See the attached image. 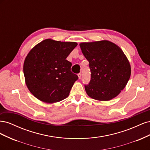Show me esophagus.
Segmentation results:
<instances>
[{
	"mask_svg": "<svg viewBox=\"0 0 150 150\" xmlns=\"http://www.w3.org/2000/svg\"><path fill=\"white\" fill-rule=\"evenodd\" d=\"M78 76L79 79H81V73H79V74H78Z\"/></svg>",
	"mask_w": 150,
	"mask_h": 150,
	"instance_id": "obj_1",
	"label": "esophagus"
}]
</instances>
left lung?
Here are the masks:
<instances>
[{"label": "left lung", "instance_id": "1", "mask_svg": "<svg viewBox=\"0 0 150 150\" xmlns=\"http://www.w3.org/2000/svg\"><path fill=\"white\" fill-rule=\"evenodd\" d=\"M89 61L91 80L84 88L88 96L98 101H109L118 95L128 83L131 66L121 49L109 40L79 44Z\"/></svg>", "mask_w": 150, "mask_h": 150}]
</instances>
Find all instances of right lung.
<instances>
[{
    "label": "right lung",
    "mask_w": 150,
    "mask_h": 150,
    "mask_svg": "<svg viewBox=\"0 0 150 150\" xmlns=\"http://www.w3.org/2000/svg\"><path fill=\"white\" fill-rule=\"evenodd\" d=\"M77 45L47 39L30 50L23 69L27 87L36 98L54 103L69 96L78 76L71 71L72 64L66 58Z\"/></svg>",
    "instance_id": "1"
}]
</instances>
